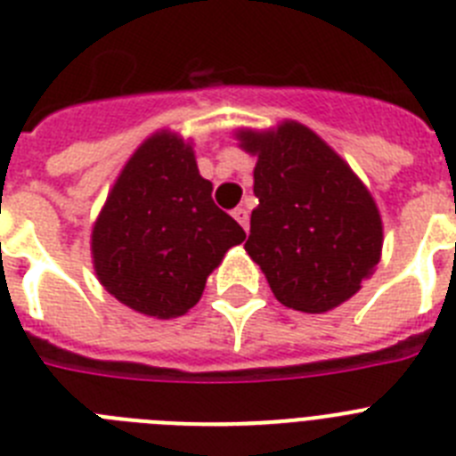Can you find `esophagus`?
Masks as SVG:
<instances>
[{"instance_id":"obj_1","label":"esophagus","mask_w":456,"mask_h":456,"mask_svg":"<svg viewBox=\"0 0 456 456\" xmlns=\"http://www.w3.org/2000/svg\"><path fill=\"white\" fill-rule=\"evenodd\" d=\"M232 216H235V221L237 224L241 225V228H244V231L248 232V212L244 208H235L232 209Z\"/></svg>"}]
</instances>
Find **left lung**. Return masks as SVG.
Segmentation results:
<instances>
[{
  "instance_id": "obj_1",
  "label": "left lung",
  "mask_w": 456,
  "mask_h": 456,
  "mask_svg": "<svg viewBox=\"0 0 456 456\" xmlns=\"http://www.w3.org/2000/svg\"><path fill=\"white\" fill-rule=\"evenodd\" d=\"M257 155L251 235L244 248L273 297L301 313H326L361 289L381 256V216L352 168L299 123L240 132Z\"/></svg>"
}]
</instances>
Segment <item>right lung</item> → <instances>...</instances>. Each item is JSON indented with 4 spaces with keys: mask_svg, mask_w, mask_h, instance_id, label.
Instances as JSON below:
<instances>
[{
    "mask_svg": "<svg viewBox=\"0 0 456 456\" xmlns=\"http://www.w3.org/2000/svg\"><path fill=\"white\" fill-rule=\"evenodd\" d=\"M247 232L212 200L189 143L159 132L130 157L91 235L100 283L143 315H184Z\"/></svg>",
    "mask_w": 456,
    "mask_h": 456,
    "instance_id": "1",
    "label": "right lung"
}]
</instances>
